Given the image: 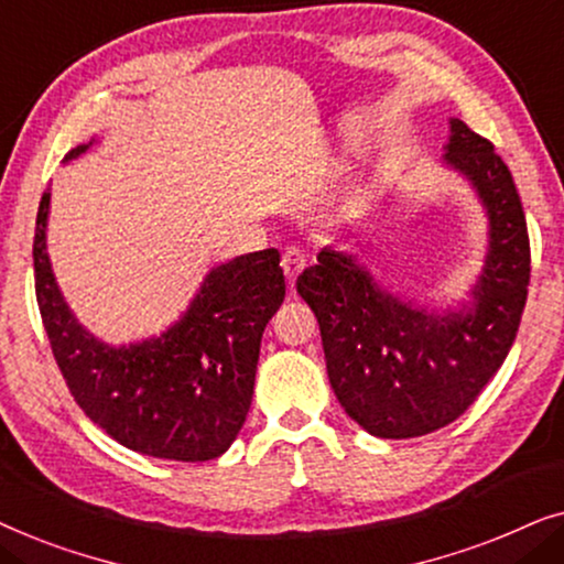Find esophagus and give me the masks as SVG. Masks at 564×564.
<instances>
[{"mask_svg": "<svg viewBox=\"0 0 564 564\" xmlns=\"http://www.w3.org/2000/svg\"><path fill=\"white\" fill-rule=\"evenodd\" d=\"M305 261H307L305 253L300 251V249H295V246H290V249L282 253V272H284V276H288L290 282H295L297 274L303 272Z\"/></svg>", "mask_w": 564, "mask_h": 564, "instance_id": "1", "label": "esophagus"}]
</instances>
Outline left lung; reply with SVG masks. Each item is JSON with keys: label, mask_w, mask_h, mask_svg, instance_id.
<instances>
[{"label": "left lung", "mask_w": 564, "mask_h": 564, "mask_svg": "<svg viewBox=\"0 0 564 564\" xmlns=\"http://www.w3.org/2000/svg\"><path fill=\"white\" fill-rule=\"evenodd\" d=\"M446 149V164L469 176L490 215V251L469 311L431 315L400 303L330 249L297 276L338 403L380 438L423 436L457 421L506 361L527 305V215L506 161L462 120H452Z\"/></svg>", "instance_id": "obj_1"}]
</instances>
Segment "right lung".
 Here are the masks:
<instances>
[{"instance_id":"1","label":"right lung","mask_w":564,"mask_h":564,"mask_svg":"<svg viewBox=\"0 0 564 564\" xmlns=\"http://www.w3.org/2000/svg\"><path fill=\"white\" fill-rule=\"evenodd\" d=\"M89 145H79L68 159ZM45 189L35 220V297L53 357L76 403L105 434L159 459L220 457L251 408L261 334L284 300L280 251L215 267L187 315L161 338L110 349L61 297L45 253Z\"/></svg>"}]
</instances>
